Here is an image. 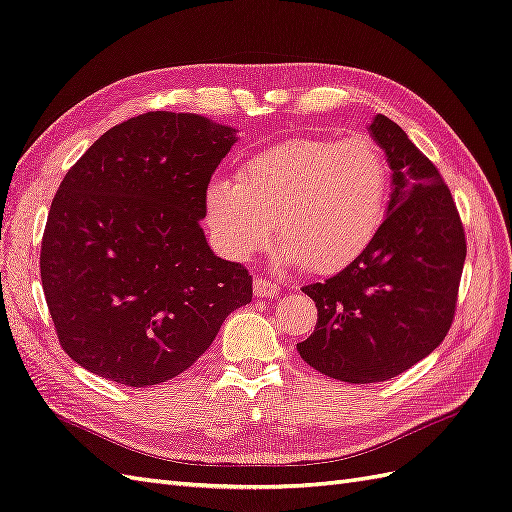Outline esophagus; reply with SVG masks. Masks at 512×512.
<instances>
[{"mask_svg":"<svg viewBox=\"0 0 512 512\" xmlns=\"http://www.w3.org/2000/svg\"><path fill=\"white\" fill-rule=\"evenodd\" d=\"M254 295L265 297V299H273V297L280 295V286L275 282L265 280V278H256L254 280Z\"/></svg>","mask_w":512,"mask_h":512,"instance_id":"esophagus-1","label":"esophagus"}]
</instances>
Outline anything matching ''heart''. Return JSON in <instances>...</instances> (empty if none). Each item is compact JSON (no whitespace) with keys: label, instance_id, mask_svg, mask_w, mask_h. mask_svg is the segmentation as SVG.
Here are the masks:
<instances>
[{"label":"heart","instance_id":"b5f03b06","mask_svg":"<svg viewBox=\"0 0 512 512\" xmlns=\"http://www.w3.org/2000/svg\"><path fill=\"white\" fill-rule=\"evenodd\" d=\"M388 196V157L370 137H303L250 157L237 176L211 178L204 215L232 260L260 250L275 222L282 260L331 273L375 241Z\"/></svg>","mask_w":512,"mask_h":512}]
</instances>
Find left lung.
<instances>
[{"instance_id": "1", "label": "left lung", "mask_w": 512, "mask_h": 512, "mask_svg": "<svg viewBox=\"0 0 512 512\" xmlns=\"http://www.w3.org/2000/svg\"><path fill=\"white\" fill-rule=\"evenodd\" d=\"M368 131L388 157L392 191L368 250L334 278L303 286L319 310L297 344L303 362L347 383L388 381L446 338L465 262V232L435 165L388 116Z\"/></svg>"}]
</instances>
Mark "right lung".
Wrapping results in <instances>:
<instances>
[{"label": "right lung", "instance_id": "obj_1", "mask_svg": "<svg viewBox=\"0 0 512 512\" xmlns=\"http://www.w3.org/2000/svg\"><path fill=\"white\" fill-rule=\"evenodd\" d=\"M237 129L148 112L96 140L51 202L40 278L62 349L103 379L148 388L211 347L252 301V275L206 243L204 191Z\"/></svg>", "mask_w": 512, "mask_h": 512}]
</instances>
